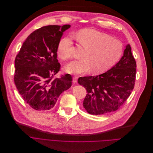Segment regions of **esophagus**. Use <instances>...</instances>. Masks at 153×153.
<instances>
[{
    "mask_svg": "<svg viewBox=\"0 0 153 153\" xmlns=\"http://www.w3.org/2000/svg\"><path fill=\"white\" fill-rule=\"evenodd\" d=\"M78 78V77L77 76H74V77H73V82H74V83H76L77 82Z\"/></svg>",
    "mask_w": 153,
    "mask_h": 153,
    "instance_id": "obj_1",
    "label": "esophagus"
}]
</instances>
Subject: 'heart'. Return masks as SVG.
<instances>
[{
  "label": "heart",
  "mask_w": 153,
  "mask_h": 153,
  "mask_svg": "<svg viewBox=\"0 0 153 153\" xmlns=\"http://www.w3.org/2000/svg\"><path fill=\"white\" fill-rule=\"evenodd\" d=\"M76 37L78 43L86 49L83 59L70 62L65 67L68 73L81 74L92 70L98 74L110 69L118 60L123 52L122 43L106 33L92 28L79 31ZM71 42L68 38L62 39L58 46V55L63 60L72 58Z\"/></svg>",
  "instance_id": "b5f03b06"
}]
</instances>
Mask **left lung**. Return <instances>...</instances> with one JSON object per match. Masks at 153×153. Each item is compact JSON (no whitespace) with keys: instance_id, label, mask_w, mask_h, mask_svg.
<instances>
[{"instance_id":"left-lung-1","label":"left lung","mask_w":153,"mask_h":153,"mask_svg":"<svg viewBox=\"0 0 153 153\" xmlns=\"http://www.w3.org/2000/svg\"><path fill=\"white\" fill-rule=\"evenodd\" d=\"M136 63L128 44L120 60L110 70L97 76L79 77L78 82L87 91L83 107L88 113L100 115L115 111L133 91Z\"/></svg>"}]
</instances>
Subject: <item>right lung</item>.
Listing matches in <instances>:
<instances>
[{
  "mask_svg": "<svg viewBox=\"0 0 153 153\" xmlns=\"http://www.w3.org/2000/svg\"><path fill=\"white\" fill-rule=\"evenodd\" d=\"M70 25H48L28 36L15 59L14 83L25 102L37 111L53 108L58 98L71 86L70 74L53 78L60 69L57 50Z\"/></svg>",
  "mask_w": 153,
  "mask_h": 153,
  "instance_id": "right-lung-1",
  "label": "right lung"
}]
</instances>
